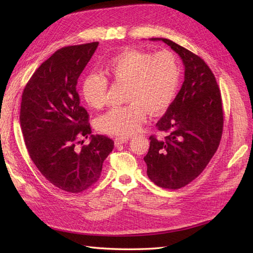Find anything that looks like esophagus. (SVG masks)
<instances>
[{
    "label": "esophagus",
    "instance_id": "esophagus-1",
    "mask_svg": "<svg viewBox=\"0 0 253 253\" xmlns=\"http://www.w3.org/2000/svg\"><path fill=\"white\" fill-rule=\"evenodd\" d=\"M127 140H128V137H120V136H118V137H116V139H115V144L118 146V145H121L123 143H126Z\"/></svg>",
    "mask_w": 253,
    "mask_h": 253
}]
</instances>
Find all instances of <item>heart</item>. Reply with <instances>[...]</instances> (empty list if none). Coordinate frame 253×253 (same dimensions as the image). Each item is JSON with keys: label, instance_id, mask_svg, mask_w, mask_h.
Wrapping results in <instances>:
<instances>
[{"label": "heart", "instance_id": "b5f03b06", "mask_svg": "<svg viewBox=\"0 0 253 253\" xmlns=\"http://www.w3.org/2000/svg\"><path fill=\"white\" fill-rule=\"evenodd\" d=\"M103 73L117 84H126L123 106L110 108L97 119L103 133L127 137L146 120V112L160 115L173 103L180 83V66L169 50L157 53L130 49L110 58ZM80 93L87 105L100 109L106 102L107 80L91 73L80 80Z\"/></svg>", "mask_w": 253, "mask_h": 253}]
</instances>
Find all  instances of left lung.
Wrapping results in <instances>:
<instances>
[{
	"instance_id": "left-lung-1",
	"label": "left lung",
	"mask_w": 253,
	"mask_h": 253,
	"mask_svg": "<svg viewBox=\"0 0 253 253\" xmlns=\"http://www.w3.org/2000/svg\"><path fill=\"white\" fill-rule=\"evenodd\" d=\"M162 41L181 58L184 82L175 100L157 123L164 138L151 135L144 158L147 175L157 186L177 190L205 169L217 151L223 130L221 93L205 61L168 39Z\"/></svg>"
}]
</instances>
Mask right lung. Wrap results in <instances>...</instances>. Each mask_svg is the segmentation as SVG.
Returning a JSON list of instances; mask_svg holds the SVG:
<instances>
[{
    "label": "right lung",
    "instance_id": "add662e5",
    "mask_svg": "<svg viewBox=\"0 0 253 253\" xmlns=\"http://www.w3.org/2000/svg\"><path fill=\"white\" fill-rule=\"evenodd\" d=\"M97 46L93 42L59 49L34 72L22 93L20 126L30 158L49 182L70 193L94 184L114 149L113 139L91 134L89 115L76 91ZM88 137L89 145L77 150Z\"/></svg>",
    "mask_w": 253,
    "mask_h": 253
}]
</instances>
